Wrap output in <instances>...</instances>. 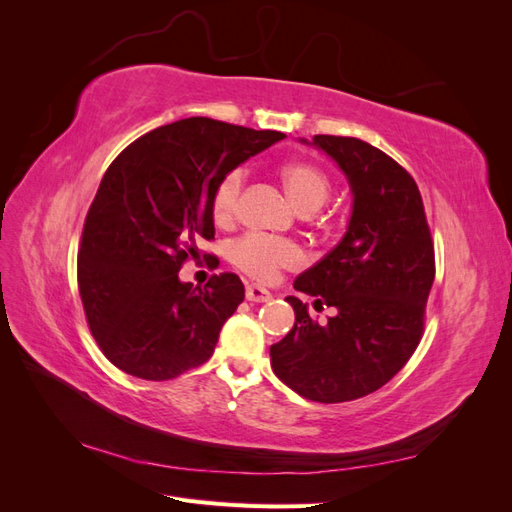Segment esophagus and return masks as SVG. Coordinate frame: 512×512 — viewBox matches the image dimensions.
Wrapping results in <instances>:
<instances>
[{"label": "esophagus", "instance_id": "34e87169", "mask_svg": "<svg viewBox=\"0 0 512 512\" xmlns=\"http://www.w3.org/2000/svg\"><path fill=\"white\" fill-rule=\"evenodd\" d=\"M245 297L247 301H254V303H265L271 299V292L267 288L262 286H256V284H250L245 288Z\"/></svg>", "mask_w": 512, "mask_h": 512}]
</instances>
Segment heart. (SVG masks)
Listing matches in <instances>:
<instances>
[{
    "mask_svg": "<svg viewBox=\"0 0 512 512\" xmlns=\"http://www.w3.org/2000/svg\"><path fill=\"white\" fill-rule=\"evenodd\" d=\"M280 177L286 185L292 203L303 213H312L320 209L331 196L329 175L312 162H286L280 166ZM243 181V170L232 168L215 183L209 209L213 222L218 226H230L235 222ZM230 260L232 265L245 275H250L252 280L271 282L280 271L299 267L303 262V250L294 241L250 232V235H243L241 239L232 243Z\"/></svg>",
    "mask_w": 512,
    "mask_h": 512,
    "instance_id": "b5f03b06",
    "label": "heart"
}]
</instances>
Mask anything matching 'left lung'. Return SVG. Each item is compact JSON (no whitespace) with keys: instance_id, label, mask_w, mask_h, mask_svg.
I'll use <instances>...</instances> for the list:
<instances>
[{"instance_id":"1","label":"left lung","mask_w":512,"mask_h":512,"mask_svg":"<svg viewBox=\"0 0 512 512\" xmlns=\"http://www.w3.org/2000/svg\"><path fill=\"white\" fill-rule=\"evenodd\" d=\"M314 145L344 170L354 205L344 239L294 290L335 316L320 324L301 299L286 297L294 327L271 346V367L301 397L342 404L378 391L414 354L436 256L421 192L404 166L352 136L318 134Z\"/></svg>"}]
</instances>
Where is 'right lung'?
<instances>
[{
  "instance_id": "obj_1",
  "label": "right lung",
  "mask_w": 512,
  "mask_h": 512,
  "mask_svg": "<svg viewBox=\"0 0 512 512\" xmlns=\"http://www.w3.org/2000/svg\"><path fill=\"white\" fill-rule=\"evenodd\" d=\"M284 136L190 117L136 138L106 168L76 280L89 331L115 367L162 382L209 361L245 288L235 273L194 288L179 269L215 235V183Z\"/></svg>"
}]
</instances>
